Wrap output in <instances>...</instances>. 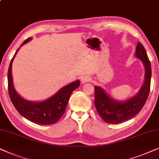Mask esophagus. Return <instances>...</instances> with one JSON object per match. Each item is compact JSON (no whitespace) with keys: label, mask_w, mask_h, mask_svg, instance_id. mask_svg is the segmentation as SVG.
<instances>
[{"label":"esophagus","mask_w":159,"mask_h":159,"mask_svg":"<svg viewBox=\"0 0 159 159\" xmlns=\"http://www.w3.org/2000/svg\"><path fill=\"white\" fill-rule=\"evenodd\" d=\"M91 80V78L90 75H86L81 77V79H80V81H81L82 84H86V83L90 82Z\"/></svg>","instance_id":"34e87169"}]
</instances>
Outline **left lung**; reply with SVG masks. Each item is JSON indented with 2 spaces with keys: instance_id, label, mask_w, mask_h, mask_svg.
I'll return each instance as SVG.
<instances>
[{
  "instance_id": "8db88e82",
  "label": "left lung",
  "mask_w": 159,
  "mask_h": 159,
  "mask_svg": "<svg viewBox=\"0 0 159 159\" xmlns=\"http://www.w3.org/2000/svg\"><path fill=\"white\" fill-rule=\"evenodd\" d=\"M135 57L140 60L145 68L144 83L135 95L125 101L113 99L104 89L95 86L94 104L98 114L104 122L118 124L130 120L139 113L148 97L151 79V66L144 47L138 42Z\"/></svg>"
}]
</instances>
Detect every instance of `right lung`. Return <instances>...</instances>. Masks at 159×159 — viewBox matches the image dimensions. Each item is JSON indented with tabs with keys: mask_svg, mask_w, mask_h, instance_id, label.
Wrapping results in <instances>:
<instances>
[{
	"mask_svg": "<svg viewBox=\"0 0 159 159\" xmlns=\"http://www.w3.org/2000/svg\"><path fill=\"white\" fill-rule=\"evenodd\" d=\"M32 39V37L28 38L21 44L20 48ZM20 48L16 51L11 60L8 71V93L13 106L24 117L34 123L42 125L56 123L65 113L71 93L80 86V80H77L66 85L54 95L43 101L32 102L24 99L14 88L11 70L13 61Z\"/></svg>",
	"mask_w": 159,
	"mask_h": 159,
	"instance_id": "right-lung-1",
	"label": "right lung"
}]
</instances>
